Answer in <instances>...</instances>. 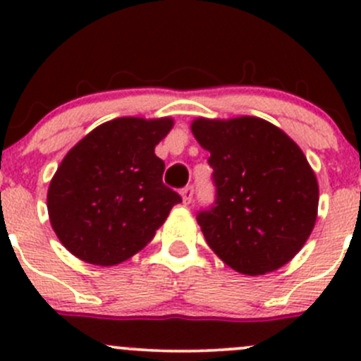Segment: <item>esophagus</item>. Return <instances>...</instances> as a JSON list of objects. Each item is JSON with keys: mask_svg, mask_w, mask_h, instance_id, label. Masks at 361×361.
<instances>
[{"mask_svg": "<svg viewBox=\"0 0 361 361\" xmlns=\"http://www.w3.org/2000/svg\"><path fill=\"white\" fill-rule=\"evenodd\" d=\"M181 199H183L185 206H188L192 202V199H194V187H185L181 190Z\"/></svg>", "mask_w": 361, "mask_h": 361, "instance_id": "esophagus-1", "label": "esophagus"}]
</instances>
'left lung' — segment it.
Listing matches in <instances>:
<instances>
[{
    "instance_id": "8db88e82",
    "label": "left lung",
    "mask_w": 361,
    "mask_h": 361,
    "mask_svg": "<svg viewBox=\"0 0 361 361\" xmlns=\"http://www.w3.org/2000/svg\"><path fill=\"white\" fill-rule=\"evenodd\" d=\"M190 129L214 171L216 204L197 216L209 248L248 276L288 264L318 216V180L300 147L258 116H199Z\"/></svg>"
}]
</instances>
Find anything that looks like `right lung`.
Listing matches in <instances>:
<instances>
[{"label":"right lung","instance_id":"obj_1","mask_svg":"<svg viewBox=\"0 0 361 361\" xmlns=\"http://www.w3.org/2000/svg\"><path fill=\"white\" fill-rule=\"evenodd\" d=\"M171 116H120L78 141L47 192L54 232L69 253L110 267L154 239L181 197L162 183L155 147L173 129Z\"/></svg>","mask_w":361,"mask_h":361}]
</instances>
